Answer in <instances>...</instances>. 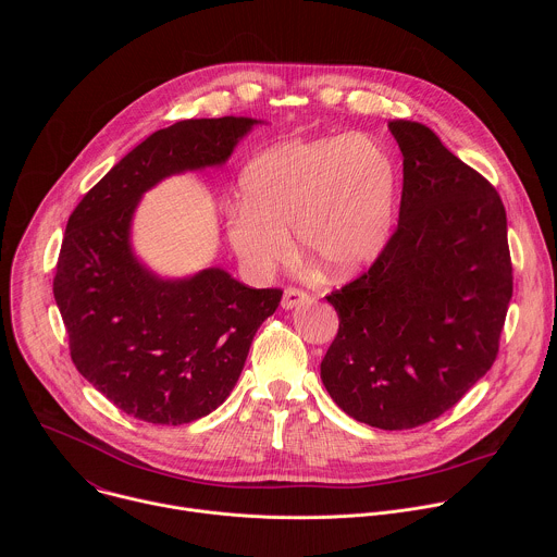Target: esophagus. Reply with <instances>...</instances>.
Returning a JSON list of instances; mask_svg holds the SVG:
<instances>
[{
	"label": "esophagus",
	"instance_id": "obj_1",
	"mask_svg": "<svg viewBox=\"0 0 557 557\" xmlns=\"http://www.w3.org/2000/svg\"><path fill=\"white\" fill-rule=\"evenodd\" d=\"M301 304H310V295L308 293H304L299 288H286L284 290V297H282V308L284 310H293V308H297Z\"/></svg>",
	"mask_w": 557,
	"mask_h": 557
}]
</instances>
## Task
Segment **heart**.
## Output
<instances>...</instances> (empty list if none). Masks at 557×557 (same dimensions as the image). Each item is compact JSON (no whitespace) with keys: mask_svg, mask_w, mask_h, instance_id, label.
<instances>
[{"mask_svg":"<svg viewBox=\"0 0 557 557\" xmlns=\"http://www.w3.org/2000/svg\"><path fill=\"white\" fill-rule=\"evenodd\" d=\"M226 211V240L240 264L267 277L301 256L329 277L370 267L389 243L399 170L370 134L282 140L256 153Z\"/></svg>","mask_w":557,"mask_h":557,"instance_id":"b5f03b06","label":"heart"}]
</instances>
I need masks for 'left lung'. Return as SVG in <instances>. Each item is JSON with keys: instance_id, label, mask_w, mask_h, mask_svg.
I'll list each match as a JSON object with an SVG mask.
<instances>
[{"instance_id": "left-lung-1", "label": "left lung", "mask_w": 557, "mask_h": 557, "mask_svg": "<svg viewBox=\"0 0 557 557\" xmlns=\"http://www.w3.org/2000/svg\"><path fill=\"white\" fill-rule=\"evenodd\" d=\"M387 127L404 153L399 226L368 273L326 297L339 333L322 381L355 421L410 430L487 374L513 275L496 189L428 125Z\"/></svg>"}]
</instances>
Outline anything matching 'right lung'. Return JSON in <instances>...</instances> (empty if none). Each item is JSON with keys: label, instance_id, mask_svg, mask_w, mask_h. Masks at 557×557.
Instances as JSON below:
<instances>
[{"label": "right lung", "instance_id": "right-lung-1", "mask_svg": "<svg viewBox=\"0 0 557 557\" xmlns=\"http://www.w3.org/2000/svg\"><path fill=\"white\" fill-rule=\"evenodd\" d=\"M249 116L189 119L136 145L72 211L54 275L70 355L125 414L198 421L224 404L251 342L282 299L220 267L161 277L132 247L140 198L170 176L222 168L256 125Z\"/></svg>", "mask_w": 557, "mask_h": 557}]
</instances>
